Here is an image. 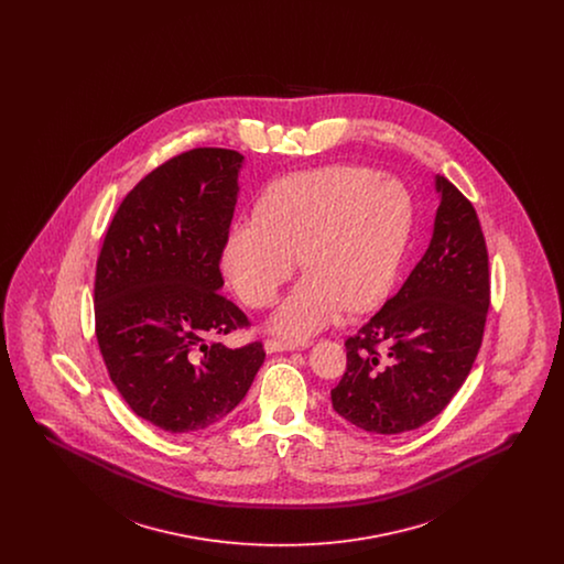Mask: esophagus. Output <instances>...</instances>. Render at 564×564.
I'll return each instance as SVG.
<instances>
[{"instance_id":"1","label":"esophagus","mask_w":564,"mask_h":564,"mask_svg":"<svg viewBox=\"0 0 564 564\" xmlns=\"http://www.w3.org/2000/svg\"><path fill=\"white\" fill-rule=\"evenodd\" d=\"M304 347H308V343L304 340V343H294V340H267L264 343V349L267 352H283V350H295V349H304Z\"/></svg>"}]
</instances>
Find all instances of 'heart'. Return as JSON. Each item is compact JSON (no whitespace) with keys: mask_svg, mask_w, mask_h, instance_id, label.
<instances>
[{"mask_svg":"<svg viewBox=\"0 0 564 564\" xmlns=\"http://www.w3.org/2000/svg\"><path fill=\"white\" fill-rule=\"evenodd\" d=\"M258 217L228 230L221 269L253 308L270 306L302 262L311 270L272 315V329L304 338L347 308L372 311L393 290L412 232L402 182L366 166H325L274 182Z\"/></svg>","mask_w":564,"mask_h":564,"instance_id":"heart-1","label":"heart"}]
</instances>
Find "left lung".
Returning a JSON list of instances; mask_svg holds the SVG:
<instances>
[{
    "mask_svg": "<svg viewBox=\"0 0 564 564\" xmlns=\"http://www.w3.org/2000/svg\"><path fill=\"white\" fill-rule=\"evenodd\" d=\"M440 207L425 256L400 292L355 336L334 410L368 433L393 435L435 419L465 382L482 347L490 272L474 205L435 177Z\"/></svg>",
    "mask_w": 564,
    "mask_h": 564,
    "instance_id": "8db88e82",
    "label": "left lung"
}]
</instances>
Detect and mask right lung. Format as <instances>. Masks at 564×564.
<instances>
[{
  "label": "right lung",
  "mask_w": 564,
  "mask_h": 564,
  "mask_svg": "<svg viewBox=\"0 0 564 564\" xmlns=\"http://www.w3.org/2000/svg\"><path fill=\"white\" fill-rule=\"evenodd\" d=\"M242 161L196 148L156 166L120 203L97 260L95 332L109 378L137 416L169 433L214 427L267 357L262 343H217L249 327L219 294Z\"/></svg>",
  "instance_id": "right-lung-1"
}]
</instances>
